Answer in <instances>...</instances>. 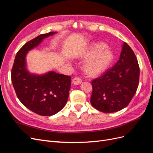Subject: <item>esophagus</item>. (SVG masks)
<instances>
[{"label":"esophagus","instance_id":"1","mask_svg":"<svg viewBox=\"0 0 153 153\" xmlns=\"http://www.w3.org/2000/svg\"><path fill=\"white\" fill-rule=\"evenodd\" d=\"M73 83L74 85H80V84H81V83H82L81 78H78V77L74 78L73 79Z\"/></svg>","mask_w":153,"mask_h":153}]
</instances>
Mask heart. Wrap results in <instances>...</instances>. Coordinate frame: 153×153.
Returning a JSON list of instances; mask_svg holds the SVG:
<instances>
[{
  "label": "heart",
  "instance_id": "heart-1",
  "mask_svg": "<svg viewBox=\"0 0 153 153\" xmlns=\"http://www.w3.org/2000/svg\"><path fill=\"white\" fill-rule=\"evenodd\" d=\"M81 56L85 59L89 58L84 64V70L90 75H97L108 67L113 61L114 53L106 47V44L94 43L82 53Z\"/></svg>",
  "mask_w": 153,
  "mask_h": 153
}]
</instances>
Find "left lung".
I'll return each mask as SVG.
<instances>
[{
	"instance_id": "1",
	"label": "left lung",
	"mask_w": 153,
	"mask_h": 153,
	"mask_svg": "<svg viewBox=\"0 0 153 153\" xmlns=\"http://www.w3.org/2000/svg\"><path fill=\"white\" fill-rule=\"evenodd\" d=\"M140 69L130 47L124 42L117 62L92 81L91 103L101 112H118L128 105L138 85Z\"/></svg>"
}]
</instances>
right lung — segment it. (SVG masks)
I'll return each instance as SVG.
<instances>
[{"mask_svg":"<svg viewBox=\"0 0 153 153\" xmlns=\"http://www.w3.org/2000/svg\"><path fill=\"white\" fill-rule=\"evenodd\" d=\"M57 33L50 32L25 43L16 53L11 71V80L18 98L32 112L50 116L61 111L67 103L71 76L50 71L43 74L30 73L26 57L29 51Z\"/></svg>","mask_w":153,"mask_h":153,"instance_id":"right-lung-1","label":"right lung"}]
</instances>
